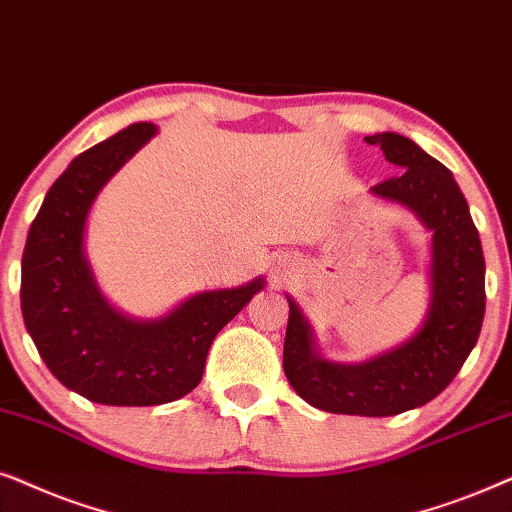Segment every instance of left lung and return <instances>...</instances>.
<instances>
[{
  "mask_svg": "<svg viewBox=\"0 0 512 512\" xmlns=\"http://www.w3.org/2000/svg\"><path fill=\"white\" fill-rule=\"evenodd\" d=\"M365 142L403 168L372 192L410 206L433 229L431 311L417 335L395 351L360 365H337L313 353L309 325L290 302L283 370L318 410L393 417L431 403L473 351L485 318V255L468 203L440 161L398 133H377Z\"/></svg>",
  "mask_w": 512,
  "mask_h": 512,
  "instance_id": "8db88e82",
  "label": "left lung"
}]
</instances>
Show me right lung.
<instances>
[{
	"instance_id": "right-lung-1",
	"label": "right lung",
	"mask_w": 512,
	"mask_h": 512,
	"mask_svg": "<svg viewBox=\"0 0 512 512\" xmlns=\"http://www.w3.org/2000/svg\"><path fill=\"white\" fill-rule=\"evenodd\" d=\"M154 131L133 124L79 154L46 194L23 252L20 309L39 356L60 384L100 405H163L194 391L217 332L262 290L252 281L203 292L154 323L102 299L81 248L88 208Z\"/></svg>"
}]
</instances>
